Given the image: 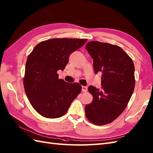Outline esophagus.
Returning <instances> with one entry per match:
<instances>
[{
  "instance_id": "1",
  "label": "esophagus",
  "mask_w": 153,
  "mask_h": 153,
  "mask_svg": "<svg viewBox=\"0 0 153 153\" xmlns=\"http://www.w3.org/2000/svg\"><path fill=\"white\" fill-rule=\"evenodd\" d=\"M82 91L83 92H87L88 91V88L86 86H82Z\"/></svg>"
}]
</instances>
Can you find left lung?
<instances>
[{
    "label": "left lung",
    "mask_w": 153,
    "mask_h": 153,
    "mask_svg": "<svg viewBox=\"0 0 153 153\" xmlns=\"http://www.w3.org/2000/svg\"><path fill=\"white\" fill-rule=\"evenodd\" d=\"M85 49L94 59L95 73H102V89L88 88L93 100L85 106V116L92 123L105 125L117 119L128 105L135 86L134 65L115 45L92 41Z\"/></svg>",
    "instance_id": "1"
}]
</instances>
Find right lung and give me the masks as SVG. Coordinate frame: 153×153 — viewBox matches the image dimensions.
<instances>
[{"mask_svg": "<svg viewBox=\"0 0 153 153\" xmlns=\"http://www.w3.org/2000/svg\"><path fill=\"white\" fill-rule=\"evenodd\" d=\"M87 39L54 38L40 42L28 55L23 84L34 110L42 116L54 119L63 116L81 92L79 83L58 79L70 54L82 47Z\"/></svg>", "mask_w": 153, "mask_h": 153, "instance_id": "obj_1", "label": "right lung"}]
</instances>
